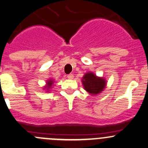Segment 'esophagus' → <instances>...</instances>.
Returning a JSON list of instances; mask_svg holds the SVG:
<instances>
[{
  "mask_svg": "<svg viewBox=\"0 0 148 148\" xmlns=\"http://www.w3.org/2000/svg\"><path fill=\"white\" fill-rule=\"evenodd\" d=\"M67 78L69 79H72L73 78H74V74H69V75H67Z\"/></svg>",
  "mask_w": 148,
  "mask_h": 148,
  "instance_id": "esophagus-1",
  "label": "esophagus"
}]
</instances>
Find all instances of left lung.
Instances as JSON below:
<instances>
[{
	"mask_svg": "<svg viewBox=\"0 0 148 148\" xmlns=\"http://www.w3.org/2000/svg\"><path fill=\"white\" fill-rule=\"evenodd\" d=\"M84 89L91 95H96L103 90L106 86V81L100 78L93 73H87L84 76L82 79Z\"/></svg>",
	"mask_w": 148,
	"mask_h": 148,
	"instance_id": "8db88e82",
	"label": "left lung"
}]
</instances>
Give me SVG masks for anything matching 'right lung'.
Segmentation results:
<instances>
[{"mask_svg":"<svg viewBox=\"0 0 148 148\" xmlns=\"http://www.w3.org/2000/svg\"><path fill=\"white\" fill-rule=\"evenodd\" d=\"M53 81L52 80H48V82H47V86H46V88H51V86H52V85L53 84ZM47 90H48V89H47Z\"/></svg>","mask_w":148,"mask_h":148,"instance_id":"right-lung-1","label":"right lung"}]
</instances>
